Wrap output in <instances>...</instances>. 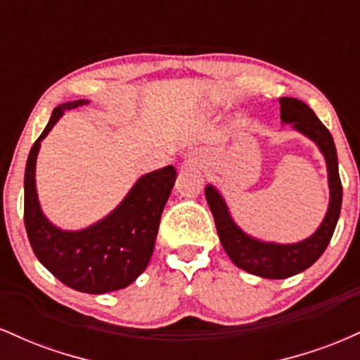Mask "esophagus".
Listing matches in <instances>:
<instances>
[{
	"instance_id": "34e87169",
	"label": "esophagus",
	"mask_w": 360,
	"mask_h": 360,
	"mask_svg": "<svg viewBox=\"0 0 360 360\" xmlns=\"http://www.w3.org/2000/svg\"><path fill=\"white\" fill-rule=\"evenodd\" d=\"M196 160H198L196 154H194V152H188V154L184 155V159H183V164H186V166H194V164H198Z\"/></svg>"
}]
</instances>
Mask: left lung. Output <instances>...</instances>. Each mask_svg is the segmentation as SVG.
<instances>
[{
	"label": "left lung",
	"mask_w": 360,
	"mask_h": 360,
	"mask_svg": "<svg viewBox=\"0 0 360 360\" xmlns=\"http://www.w3.org/2000/svg\"><path fill=\"white\" fill-rule=\"evenodd\" d=\"M281 123L291 125L311 140L323 155L328 177V208L318 229L300 242H267L243 232L233 220L229 205L213 184H206L205 196L214 218L218 237L226 255L237 267L266 279H286L300 274L320 259L332 238L340 217L342 183L338 176L337 148L332 135L307 103L296 98H281Z\"/></svg>",
	"instance_id": "left-lung-1"
}]
</instances>
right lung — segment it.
Segmentation results:
<instances>
[{"label": "right lung", "instance_id": "obj_1", "mask_svg": "<svg viewBox=\"0 0 360 360\" xmlns=\"http://www.w3.org/2000/svg\"><path fill=\"white\" fill-rule=\"evenodd\" d=\"M89 105L68 101L53 108L25 167V229L37 259L65 286L88 295L130 286L146 271L155 245L160 214L166 206L176 169L172 166L140 176L120 205L101 220L81 230H64L45 217L37 193L35 169L42 140L65 111Z\"/></svg>", "mask_w": 360, "mask_h": 360}]
</instances>
